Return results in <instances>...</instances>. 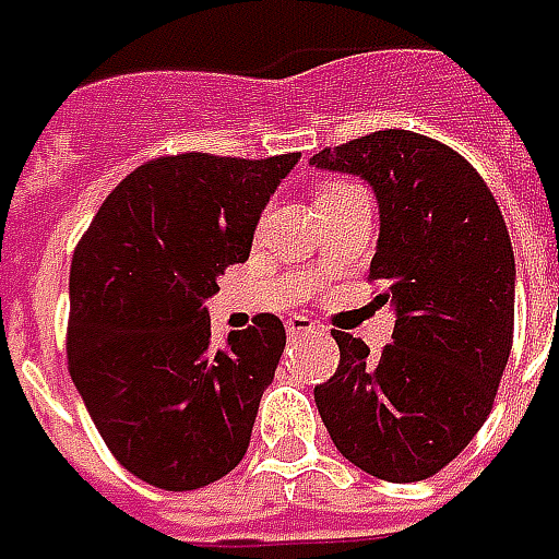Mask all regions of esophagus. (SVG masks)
Here are the masks:
<instances>
[{
  "mask_svg": "<svg viewBox=\"0 0 559 559\" xmlns=\"http://www.w3.org/2000/svg\"><path fill=\"white\" fill-rule=\"evenodd\" d=\"M323 332V326L320 323H314V320H308V317L296 314L287 320V335L290 338H302V335H320Z\"/></svg>",
  "mask_w": 559,
  "mask_h": 559,
  "instance_id": "obj_1",
  "label": "esophagus"
}]
</instances>
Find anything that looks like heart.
I'll return each mask as SVG.
<instances>
[{
	"label": "heart",
	"mask_w": 559,
	"mask_h": 559,
	"mask_svg": "<svg viewBox=\"0 0 559 559\" xmlns=\"http://www.w3.org/2000/svg\"><path fill=\"white\" fill-rule=\"evenodd\" d=\"M350 188H356L353 182H326L317 188V200H326V197H335L341 194V191H350Z\"/></svg>",
	"instance_id": "1"
}]
</instances>
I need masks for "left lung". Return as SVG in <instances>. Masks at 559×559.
<instances>
[{
	"label": "left lung",
	"mask_w": 559,
	"mask_h": 559,
	"mask_svg": "<svg viewBox=\"0 0 559 559\" xmlns=\"http://www.w3.org/2000/svg\"><path fill=\"white\" fill-rule=\"evenodd\" d=\"M311 164L374 188L380 239L368 281L399 314L377 356L332 329L341 362L314 386L317 411L359 469L428 479L476 437L509 362L515 254L503 212L467 158L401 128L326 146Z\"/></svg>",
	"instance_id": "left-lung-1"
}]
</instances>
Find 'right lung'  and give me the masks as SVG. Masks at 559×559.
<instances>
[{
  "mask_svg": "<svg viewBox=\"0 0 559 559\" xmlns=\"http://www.w3.org/2000/svg\"><path fill=\"white\" fill-rule=\"evenodd\" d=\"M299 152H182L116 185L71 257L68 371L114 457L164 491H194L242 461L287 332L275 314L212 344L203 308L245 263L269 194Z\"/></svg>",
  "mask_w": 559,
  "mask_h": 559,
  "instance_id": "right-lung-1",
  "label": "right lung"
}]
</instances>
